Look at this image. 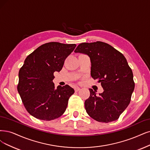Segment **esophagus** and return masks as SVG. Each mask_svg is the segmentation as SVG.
I'll use <instances>...</instances> for the list:
<instances>
[{
    "instance_id": "34e87169",
    "label": "esophagus",
    "mask_w": 150,
    "mask_h": 150,
    "mask_svg": "<svg viewBox=\"0 0 150 150\" xmlns=\"http://www.w3.org/2000/svg\"><path fill=\"white\" fill-rule=\"evenodd\" d=\"M80 90H81V88H80V87H79V86H76V87L75 88V91L76 92L79 91Z\"/></svg>"
}]
</instances>
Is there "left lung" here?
Returning <instances> with one entry per match:
<instances>
[{"label":"left lung","instance_id":"8db88e82","mask_svg":"<svg viewBox=\"0 0 150 150\" xmlns=\"http://www.w3.org/2000/svg\"><path fill=\"white\" fill-rule=\"evenodd\" d=\"M74 52L89 56L91 75L104 90L97 96L90 88V96L85 101L86 112L100 122L117 120L129 106L135 88L133 72L124 55L101 41L81 43Z\"/></svg>","mask_w":150,"mask_h":150}]
</instances>
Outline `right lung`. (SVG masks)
<instances>
[{
    "label": "right lung",
    "mask_w": 150,
    "mask_h": 150,
    "mask_svg": "<svg viewBox=\"0 0 150 150\" xmlns=\"http://www.w3.org/2000/svg\"><path fill=\"white\" fill-rule=\"evenodd\" d=\"M76 44L51 42L42 44L25 60L18 73L17 90L32 116L43 120L59 117L65 111L75 91L68 85L55 86L54 73L62 70Z\"/></svg>",
    "instance_id": "add662e5"
}]
</instances>
